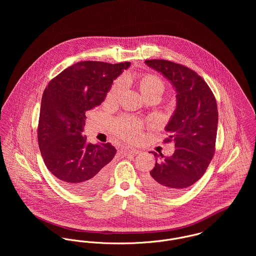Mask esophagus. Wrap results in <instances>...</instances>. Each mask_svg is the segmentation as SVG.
Instances as JSON below:
<instances>
[{
  "instance_id": "obj_1",
  "label": "esophagus",
  "mask_w": 256,
  "mask_h": 256,
  "mask_svg": "<svg viewBox=\"0 0 256 256\" xmlns=\"http://www.w3.org/2000/svg\"><path fill=\"white\" fill-rule=\"evenodd\" d=\"M126 152H127L128 154H138L140 152V150H137V148H134V146H127V148H126Z\"/></svg>"
}]
</instances>
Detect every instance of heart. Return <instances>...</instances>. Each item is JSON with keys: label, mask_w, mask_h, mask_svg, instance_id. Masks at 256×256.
Wrapping results in <instances>:
<instances>
[{"label": "heart", "mask_w": 256, "mask_h": 256, "mask_svg": "<svg viewBox=\"0 0 256 256\" xmlns=\"http://www.w3.org/2000/svg\"><path fill=\"white\" fill-rule=\"evenodd\" d=\"M124 88V82L122 80H119L115 82V84L111 88V90L108 94V100L110 102L116 100L120 94L122 92ZM139 88L141 94L146 96L152 92H162L164 90V84L154 74H146L143 76L140 80ZM114 132L127 140L135 141L137 140L141 135V126L138 121L134 119L129 118H122L115 122L114 124Z\"/></svg>", "instance_id": "1"}]
</instances>
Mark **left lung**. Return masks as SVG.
<instances>
[{
    "mask_svg": "<svg viewBox=\"0 0 256 256\" xmlns=\"http://www.w3.org/2000/svg\"><path fill=\"white\" fill-rule=\"evenodd\" d=\"M145 64L168 80L176 92V106L164 128L176 150L162 162H158L156 152H150L156 160L145 182L160 194L174 196L198 182L213 158L217 102L205 80L189 68L166 60H146Z\"/></svg>",
    "mask_w": 256,
    "mask_h": 256,
    "instance_id": "8db88e82",
    "label": "left lung"
}]
</instances>
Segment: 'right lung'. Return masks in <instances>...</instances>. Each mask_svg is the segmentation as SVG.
Listing matches in <instances>:
<instances>
[{
    "label": "right lung",
    "mask_w": 256,
    "mask_h": 256,
    "mask_svg": "<svg viewBox=\"0 0 256 256\" xmlns=\"http://www.w3.org/2000/svg\"><path fill=\"white\" fill-rule=\"evenodd\" d=\"M130 65L78 62L55 76L43 92L37 131L40 152L49 172L74 193L96 190L108 178L116 148L110 143H86L82 132L86 113L102 104L113 80Z\"/></svg>",
    "instance_id": "1"
}]
</instances>
